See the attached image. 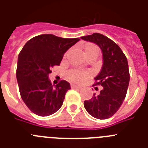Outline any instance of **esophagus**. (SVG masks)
Listing matches in <instances>:
<instances>
[{
	"mask_svg": "<svg viewBox=\"0 0 148 148\" xmlns=\"http://www.w3.org/2000/svg\"><path fill=\"white\" fill-rule=\"evenodd\" d=\"M71 88H81V87L78 85H76V84H71Z\"/></svg>",
	"mask_w": 148,
	"mask_h": 148,
	"instance_id": "esophagus-1",
	"label": "esophagus"
}]
</instances>
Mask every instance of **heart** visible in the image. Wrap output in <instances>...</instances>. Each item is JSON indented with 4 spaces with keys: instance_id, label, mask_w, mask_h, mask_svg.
<instances>
[{
    "instance_id": "obj_1",
    "label": "heart",
    "mask_w": 148,
    "mask_h": 148,
    "mask_svg": "<svg viewBox=\"0 0 148 148\" xmlns=\"http://www.w3.org/2000/svg\"><path fill=\"white\" fill-rule=\"evenodd\" d=\"M84 55L85 57L93 54V53H97L99 54L98 47L95 45H89L84 48ZM90 77V73L88 71H84L78 69L70 70L67 73V77L69 81L74 82V83H82L87 79Z\"/></svg>"
}]
</instances>
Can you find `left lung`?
<instances>
[{"instance_id": "left-lung-1", "label": "left lung", "mask_w": 148, "mask_h": 148, "mask_svg": "<svg viewBox=\"0 0 148 148\" xmlns=\"http://www.w3.org/2000/svg\"><path fill=\"white\" fill-rule=\"evenodd\" d=\"M98 45L103 53V66L95 77V85L103 87L99 95H94L84 105L88 114L97 119L112 117L121 108L129 85L130 74L126 56L118 45L99 33L81 37Z\"/></svg>"}]
</instances>
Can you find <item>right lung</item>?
<instances>
[{"label":"right lung","mask_w":148,"mask_h":148,"mask_svg":"<svg viewBox=\"0 0 148 148\" xmlns=\"http://www.w3.org/2000/svg\"><path fill=\"white\" fill-rule=\"evenodd\" d=\"M79 38L40 34L25 44L18 55L17 76L21 97L27 107L41 117L57 112L63 104L70 84L60 81L53 85L48 78L51 67L60 65L64 53Z\"/></svg>","instance_id":"right-lung-1"}]
</instances>
